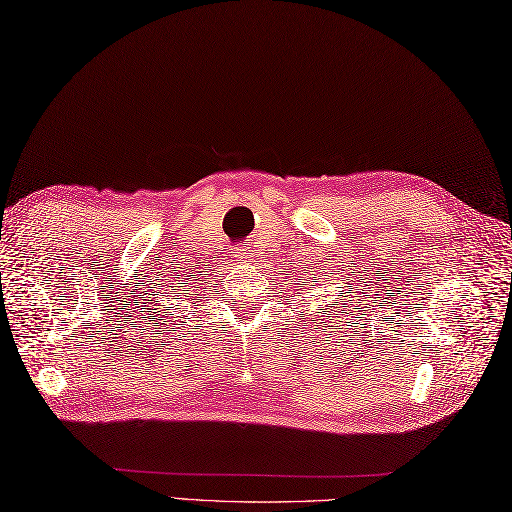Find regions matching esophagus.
Instances as JSON below:
<instances>
[{"instance_id":"obj_1","label":"esophagus","mask_w":512,"mask_h":512,"mask_svg":"<svg viewBox=\"0 0 512 512\" xmlns=\"http://www.w3.org/2000/svg\"><path fill=\"white\" fill-rule=\"evenodd\" d=\"M236 260H241V263H249V260H252V252H249V249H239V252H236Z\"/></svg>"}]
</instances>
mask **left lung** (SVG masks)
Wrapping results in <instances>:
<instances>
[{
    "mask_svg": "<svg viewBox=\"0 0 512 512\" xmlns=\"http://www.w3.org/2000/svg\"><path fill=\"white\" fill-rule=\"evenodd\" d=\"M341 297H343V302H345V297H347V295L343 293ZM347 302L352 304V299H347ZM343 308H345V306H341V299H334L332 304H328V308H321V310H323V315H328V313H334V315H336V313H341ZM323 323H326V321H323ZM328 328H330V326H328Z\"/></svg>",
    "mask_w": 512,
    "mask_h": 512,
    "instance_id": "8db88e82",
    "label": "left lung"
}]
</instances>
